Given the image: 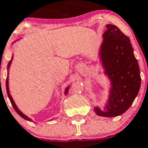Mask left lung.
<instances>
[{
  "label": "left lung",
  "mask_w": 148,
  "mask_h": 148,
  "mask_svg": "<svg viewBox=\"0 0 148 148\" xmlns=\"http://www.w3.org/2000/svg\"><path fill=\"white\" fill-rule=\"evenodd\" d=\"M100 59L110 80L109 99L103 109L95 107L97 115L115 117L130 107L141 86L140 69L130 40L113 24L106 25Z\"/></svg>",
  "instance_id": "1"
}]
</instances>
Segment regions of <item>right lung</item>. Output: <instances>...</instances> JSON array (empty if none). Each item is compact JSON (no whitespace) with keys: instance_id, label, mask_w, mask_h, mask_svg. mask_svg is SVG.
<instances>
[{"instance_id":"add662e5","label":"right lung","mask_w":148,"mask_h":148,"mask_svg":"<svg viewBox=\"0 0 148 148\" xmlns=\"http://www.w3.org/2000/svg\"><path fill=\"white\" fill-rule=\"evenodd\" d=\"M12 59H13V56H12V59H11V60H10V62H9L8 63V65H7V70H8V72H7V77H6V92H7V95H8V97L9 98H10V102H11V103H12V106H13L14 110H15V112L18 114L19 115H20L21 118H23L24 119H25V120L27 121H32V119H30L29 118V117H27V115H25L23 112H21L19 110L18 108L17 107V106H16V104L15 103V102H14L13 99H12V96H11V95H10V90H9V69H10V65H11V62H12ZM69 86L67 87L66 88H65V95H67V93H68V92H69Z\"/></svg>"}]
</instances>
